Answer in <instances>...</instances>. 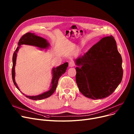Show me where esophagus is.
Wrapping results in <instances>:
<instances>
[{
	"label": "esophagus",
	"mask_w": 134,
	"mask_h": 134,
	"mask_svg": "<svg viewBox=\"0 0 134 134\" xmlns=\"http://www.w3.org/2000/svg\"><path fill=\"white\" fill-rule=\"evenodd\" d=\"M74 66H75V63L73 61H71V62H69V67H74Z\"/></svg>",
	"instance_id": "obj_1"
}]
</instances>
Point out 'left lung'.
<instances>
[{
  "mask_svg": "<svg viewBox=\"0 0 134 134\" xmlns=\"http://www.w3.org/2000/svg\"><path fill=\"white\" fill-rule=\"evenodd\" d=\"M76 82L80 92L92 99L111 94L123 78L122 59L114 37L102 38L75 60Z\"/></svg>",
  "mask_w": 134,
  "mask_h": 134,
  "instance_id": "obj_1",
  "label": "left lung"
}]
</instances>
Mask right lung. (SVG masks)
Here are the masks:
<instances>
[{"label":"right lung","instance_id":"add662e5","mask_svg":"<svg viewBox=\"0 0 134 134\" xmlns=\"http://www.w3.org/2000/svg\"><path fill=\"white\" fill-rule=\"evenodd\" d=\"M18 44V47L17 48L16 51H15V52H14L13 54V57H12L13 65H12V80L14 84H15V85L16 86L17 88H18V90H19L18 87L17 86V83L15 82V67L16 65L17 53L18 51V49L20 45H22V44L30 45V46H36L40 48L45 49L48 47L49 44V43H48L46 39L37 36V35L35 34V33H31V32H27L24 34V35H23L22 37H21L19 40ZM68 66V62H65L63 63V64L57 67L56 68H53V71H52L53 79L51 83V88L48 91L36 96H29L25 95L26 97L29 98V99H31L37 100H42V99H45V98H47L52 96L53 93L55 92L56 87H57L59 79L60 78L61 76L63 74H64L65 73Z\"/></svg>","mask_w":134,"mask_h":134}]
</instances>
